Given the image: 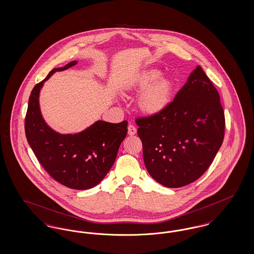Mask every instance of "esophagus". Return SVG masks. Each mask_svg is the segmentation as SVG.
<instances>
[{
	"mask_svg": "<svg viewBox=\"0 0 254 254\" xmlns=\"http://www.w3.org/2000/svg\"><path fill=\"white\" fill-rule=\"evenodd\" d=\"M137 132V129H136V127L133 126V125H129L128 126V127H127V133H128V135H130V136H133V135H135Z\"/></svg>",
	"mask_w": 254,
	"mask_h": 254,
	"instance_id": "esophagus-1",
	"label": "esophagus"
}]
</instances>
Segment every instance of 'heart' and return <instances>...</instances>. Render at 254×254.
<instances>
[{
  "instance_id": "b5f03b06",
  "label": "heart",
  "mask_w": 254,
  "mask_h": 254,
  "mask_svg": "<svg viewBox=\"0 0 254 254\" xmlns=\"http://www.w3.org/2000/svg\"><path fill=\"white\" fill-rule=\"evenodd\" d=\"M162 72L151 68L139 74L129 85V89L140 92L138 108L146 115H157L167 109L171 103L175 84L168 77L160 78Z\"/></svg>"
}]
</instances>
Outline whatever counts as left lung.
<instances>
[{
	"mask_svg": "<svg viewBox=\"0 0 254 254\" xmlns=\"http://www.w3.org/2000/svg\"><path fill=\"white\" fill-rule=\"evenodd\" d=\"M145 168L167 188L201 177L225 135V114L213 83L200 65L163 112L136 119Z\"/></svg>",
	"mask_w": 254,
	"mask_h": 254,
	"instance_id": "8db88e82",
	"label": "left lung"
}]
</instances>
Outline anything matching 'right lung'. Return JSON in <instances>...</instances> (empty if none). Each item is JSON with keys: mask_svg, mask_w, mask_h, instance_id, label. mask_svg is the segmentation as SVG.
<instances>
[{"mask_svg": "<svg viewBox=\"0 0 254 254\" xmlns=\"http://www.w3.org/2000/svg\"><path fill=\"white\" fill-rule=\"evenodd\" d=\"M76 64L77 61H73L64 67L52 69L33 87L24 130L38 161L54 180L73 190H88L102 181L113 166L119 146L127 136V122L97 121L76 134H60L49 127L41 114L40 90L53 73Z\"/></svg>", "mask_w": 254, "mask_h": 254, "instance_id": "right-lung-1", "label": "right lung"}]
</instances>
